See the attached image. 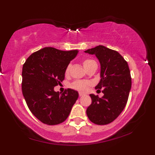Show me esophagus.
Instances as JSON below:
<instances>
[{"mask_svg":"<svg viewBox=\"0 0 155 155\" xmlns=\"http://www.w3.org/2000/svg\"><path fill=\"white\" fill-rule=\"evenodd\" d=\"M83 95H84V94H83V93H82V92H80V93H79V96H80V97L83 96Z\"/></svg>","mask_w":155,"mask_h":155,"instance_id":"obj_1","label":"esophagus"}]
</instances>
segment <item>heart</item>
<instances>
[{
    "label": "heart",
    "instance_id": "1",
    "mask_svg": "<svg viewBox=\"0 0 155 155\" xmlns=\"http://www.w3.org/2000/svg\"><path fill=\"white\" fill-rule=\"evenodd\" d=\"M94 62V61L93 60L86 59V60H84L83 62H82V64H83L84 69H86L87 68L89 65L91 64V63H92ZM70 68H71V65H68L66 69H65V74L69 73ZM90 85V82H86V81H80V80H78V81H75V82H73V83L71 84V87L73 89H75V90L80 91V92H86V91L88 90L89 86Z\"/></svg>",
    "mask_w": 155,
    "mask_h": 155
}]
</instances>
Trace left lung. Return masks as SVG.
<instances>
[{"instance_id":"left-lung-1","label":"left lung","mask_w":155,"mask_h":155,"mask_svg":"<svg viewBox=\"0 0 155 155\" xmlns=\"http://www.w3.org/2000/svg\"><path fill=\"white\" fill-rule=\"evenodd\" d=\"M84 53L95 55L99 61L100 81L95 89H102L104 94L101 98L90 94L92 104L87 109V115L95 124H109L120 115L128 101L131 89L128 63L119 53L104 46H97Z\"/></svg>"}]
</instances>
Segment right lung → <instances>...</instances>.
Instances as JSON below:
<instances>
[{
  "mask_svg": "<svg viewBox=\"0 0 155 155\" xmlns=\"http://www.w3.org/2000/svg\"><path fill=\"white\" fill-rule=\"evenodd\" d=\"M78 53V50L45 47L33 53L23 65V96L31 113L44 124L65 121L78 98V91L72 89L63 94L54 91V87L64 80L65 69Z\"/></svg>",
  "mask_w": 155,
  "mask_h": 155,
  "instance_id": "obj_1",
  "label": "right lung"
}]
</instances>
